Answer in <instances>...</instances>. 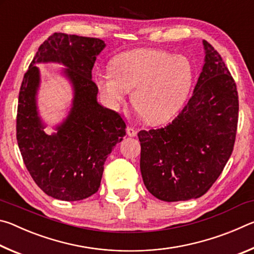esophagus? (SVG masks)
<instances>
[{
	"instance_id": "1",
	"label": "esophagus",
	"mask_w": 254,
	"mask_h": 254,
	"mask_svg": "<svg viewBox=\"0 0 254 254\" xmlns=\"http://www.w3.org/2000/svg\"><path fill=\"white\" fill-rule=\"evenodd\" d=\"M127 133L128 136H136L137 131L134 130V128H133V127H127Z\"/></svg>"
}]
</instances>
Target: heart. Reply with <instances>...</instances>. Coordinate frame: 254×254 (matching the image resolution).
I'll list each match as a JSON object with an SVG mask.
<instances>
[{
  "mask_svg": "<svg viewBox=\"0 0 254 254\" xmlns=\"http://www.w3.org/2000/svg\"><path fill=\"white\" fill-rule=\"evenodd\" d=\"M96 85L107 105L119 110L132 92V105L150 124L168 121L182 109L194 81V67L185 56L162 50L127 51L100 72Z\"/></svg>",
  "mask_w": 254,
  "mask_h": 254,
  "instance_id": "heart-1",
  "label": "heart"
}]
</instances>
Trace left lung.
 <instances>
[{
	"label": "left lung",
	"mask_w": 254,
	"mask_h": 254,
	"mask_svg": "<svg viewBox=\"0 0 254 254\" xmlns=\"http://www.w3.org/2000/svg\"><path fill=\"white\" fill-rule=\"evenodd\" d=\"M203 46L204 65L187 105L169 126L137 133L144 186L160 200L203 196L233 151L236 85L220 54L206 40Z\"/></svg>",
	"instance_id": "obj_1"
}]
</instances>
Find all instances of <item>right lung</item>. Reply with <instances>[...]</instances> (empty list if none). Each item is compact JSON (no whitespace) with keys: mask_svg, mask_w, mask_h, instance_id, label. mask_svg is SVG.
Wrapping results in <instances>:
<instances>
[{"mask_svg":"<svg viewBox=\"0 0 254 254\" xmlns=\"http://www.w3.org/2000/svg\"><path fill=\"white\" fill-rule=\"evenodd\" d=\"M105 47L97 38L56 32L39 47L23 77L16 117L19 149L34 182L56 199L75 201L95 194L107 157L126 135V122L98 103L92 79L96 57ZM40 63L66 66L60 74L73 92L66 117L51 135L44 132L48 124L37 107Z\"/></svg>","mask_w":254,"mask_h":254,"instance_id":"1","label":"right lung"}]
</instances>
